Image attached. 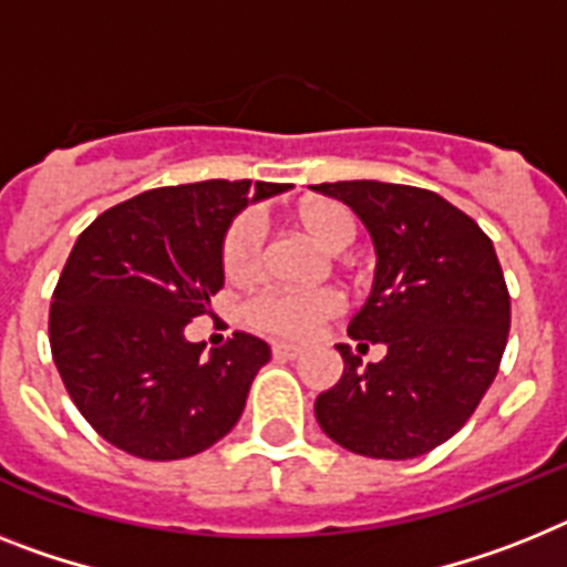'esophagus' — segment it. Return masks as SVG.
Masks as SVG:
<instances>
[{"mask_svg": "<svg viewBox=\"0 0 567 567\" xmlns=\"http://www.w3.org/2000/svg\"><path fill=\"white\" fill-rule=\"evenodd\" d=\"M274 354L293 360V357L302 354V349H299V346H293V342H274Z\"/></svg>", "mask_w": 567, "mask_h": 567, "instance_id": "obj_1", "label": "esophagus"}]
</instances>
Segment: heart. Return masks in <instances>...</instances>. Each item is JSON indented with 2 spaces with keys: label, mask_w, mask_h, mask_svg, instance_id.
<instances>
[{
  "label": "heart",
  "mask_w": 567,
  "mask_h": 567,
  "mask_svg": "<svg viewBox=\"0 0 567 567\" xmlns=\"http://www.w3.org/2000/svg\"><path fill=\"white\" fill-rule=\"evenodd\" d=\"M293 221L311 236V241L326 250V254H342L354 241V216L342 204L328 202V198H311L302 202L293 210ZM261 236L256 221L239 218L227 230L225 245H221V268L227 279H250L259 265ZM340 311V297L334 291H274L261 293L256 299L247 317L250 322L270 334L279 337H308L313 328L326 322L331 313Z\"/></svg>",
  "instance_id": "heart-1"
}]
</instances>
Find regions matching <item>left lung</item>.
<instances>
[{
  "instance_id": "left-lung-1",
  "label": "left lung",
  "mask_w": 567,
  "mask_h": 567,
  "mask_svg": "<svg viewBox=\"0 0 567 567\" xmlns=\"http://www.w3.org/2000/svg\"><path fill=\"white\" fill-rule=\"evenodd\" d=\"M349 204L374 245V282L349 337L386 357L363 365L337 346L342 378L313 403L322 432L349 453L406 461L467 423L502 363L511 293L493 241L430 189L383 181L317 184Z\"/></svg>"
}]
</instances>
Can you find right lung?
I'll use <instances>...</instances> for the list:
<instances>
[{
  "instance_id": "right-lung-1",
  "label": "right lung",
  "mask_w": 567,
  "mask_h": 567,
  "mask_svg": "<svg viewBox=\"0 0 567 567\" xmlns=\"http://www.w3.org/2000/svg\"><path fill=\"white\" fill-rule=\"evenodd\" d=\"M288 187L198 181L150 189L80 233L51 299V354L80 415L109 444L175 461L236 426L270 346L236 331L204 354L184 328L225 285L233 218Z\"/></svg>"
}]
</instances>
